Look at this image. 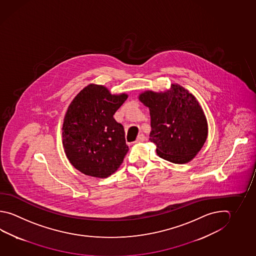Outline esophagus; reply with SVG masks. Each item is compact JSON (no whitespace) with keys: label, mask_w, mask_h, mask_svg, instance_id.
<instances>
[{"label":"esophagus","mask_w":256,"mask_h":256,"mask_svg":"<svg viewBox=\"0 0 256 256\" xmlns=\"http://www.w3.org/2000/svg\"><path fill=\"white\" fill-rule=\"evenodd\" d=\"M146 136L144 134H140L138 135V136L136 138V142H143V141H145Z\"/></svg>","instance_id":"1"}]
</instances>
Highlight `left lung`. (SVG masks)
Segmentation results:
<instances>
[{
  "mask_svg": "<svg viewBox=\"0 0 256 256\" xmlns=\"http://www.w3.org/2000/svg\"><path fill=\"white\" fill-rule=\"evenodd\" d=\"M140 102L150 108V140L156 146V154L174 164L194 158L208 138V122L196 98L173 84L161 93L146 92Z\"/></svg>",
  "mask_w": 256,
  "mask_h": 256,
  "instance_id": "left-lung-1",
  "label": "left lung"
}]
</instances>
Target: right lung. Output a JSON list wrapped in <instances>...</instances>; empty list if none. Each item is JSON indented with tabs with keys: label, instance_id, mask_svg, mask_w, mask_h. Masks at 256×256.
<instances>
[{
	"label": "right lung",
	"instance_id": "add662e5",
	"mask_svg": "<svg viewBox=\"0 0 256 256\" xmlns=\"http://www.w3.org/2000/svg\"><path fill=\"white\" fill-rule=\"evenodd\" d=\"M126 98L90 84L70 103L63 122V146L68 160L83 174L108 178L122 164L128 146L123 126L113 116Z\"/></svg>",
	"mask_w": 256,
	"mask_h": 256
}]
</instances>
